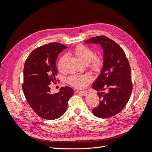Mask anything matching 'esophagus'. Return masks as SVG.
I'll return each instance as SVG.
<instances>
[{
	"label": "esophagus",
	"instance_id": "esophagus-1",
	"mask_svg": "<svg viewBox=\"0 0 152 152\" xmlns=\"http://www.w3.org/2000/svg\"><path fill=\"white\" fill-rule=\"evenodd\" d=\"M76 93H78V94H80L82 95H83V96L87 95H88V92L87 91H78V90L76 91Z\"/></svg>",
	"mask_w": 152,
	"mask_h": 152
}]
</instances>
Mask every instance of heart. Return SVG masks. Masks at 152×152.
<instances>
[{
    "mask_svg": "<svg viewBox=\"0 0 152 152\" xmlns=\"http://www.w3.org/2000/svg\"><path fill=\"white\" fill-rule=\"evenodd\" d=\"M73 53L77 58L86 64H90V68L95 72L101 70L103 61L101 57L95 56V52L91 48L84 45H79L73 50ZM66 56H63L58 61L57 67L61 72L64 70ZM93 81V76L90 74H74L68 78L70 84L78 89H84Z\"/></svg>",
    "mask_w": 152,
    "mask_h": 152,
    "instance_id": "obj_1",
    "label": "heart"
}]
</instances>
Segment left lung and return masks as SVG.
Wrapping results in <instances>:
<instances>
[{"label": "left lung", "mask_w": 152, "mask_h": 152, "mask_svg": "<svg viewBox=\"0 0 152 152\" xmlns=\"http://www.w3.org/2000/svg\"><path fill=\"white\" fill-rule=\"evenodd\" d=\"M85 43L99 44L104 51L102 69L92 85L99 91L101 101L93 113L98 118H110L120 112L130 99L133 84L129 63L122 48L105 36L92 37Z\"/></svg>", "instance_id": "8db88e82"}]
</instances>
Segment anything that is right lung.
<instances>
[{"label": "right lung", "instance_id": "right-lung-1", "mask_svg": "<svg viewBox=\"0 0 152 152\" xmlns=\"http://www.w3.org/2000/svg\"><path fill=\"white\" fill-rule=\"evenodd\" d=\"M66 48L59 43H50L33 50L25 61L23 91L32 109L43 119L51 120L62 116L73 95L74 90L69 87L61 88L53 94L50 88L57 74L58 55Z\"/></svg>", "mask_w": 152, "mask_h": 152}]
</instances>
